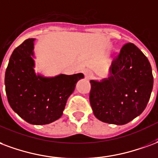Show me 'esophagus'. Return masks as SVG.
I'll return each mask as SVG.
<instances>
[{"instance_id": "obj_1", "label": "esophagus", "mask_w": 158, "mask_h": 158, "mask_svg": "<svg viewBox=\"0 0 158 158\" xmlns=\"http://www.w3.org/2000/svg\"><path fill=\"white\" fill-rule=\"evenodd\" d=\"M84 74H85V79H92V78H93V76H94V74H93V73H92V71L89 69L84 70Z\"/></svg>"}]
</instances>
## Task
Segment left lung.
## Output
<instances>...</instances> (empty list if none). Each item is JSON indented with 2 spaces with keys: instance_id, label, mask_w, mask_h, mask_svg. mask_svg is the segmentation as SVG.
<instances>
[{
  "instance_id": "left-lung-1",
  "label": "left lung",
  "mask_w": 158,
  "mask_h": 158,
  "mask_svg": "<svg viewBox=\"0 0 158 158\" xmlns=\"http://www.w3.org/2000/svg\"><path fill=\"white\" fill-rule=\"evenodd\" d=\"M89 102L94 116L109 124L125 125L144 110L153 87L148 58L135 44L121 48L112 61L109 77L90 80Z\"/></svg>"
}]
</instances>
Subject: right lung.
<instances>
[{
	"label": "right lung",
	"instance_id": "obj_1",
	"mask_svg": "<svg viewBox=\"0 0 158 158\" xmlns=\"http://www.w3.org/2000/svg\"><path fill=\"white\" fill-rule=\"evenodd\" d=\"M34 41L27 39L12 52L5 74L6 93L20 117L32 125H46L61 117L68 98L84 74L51 78L36 74Z\"/></svg>",
	"mask_w": 158,
	"mask_h": 158
}]
</instances>
